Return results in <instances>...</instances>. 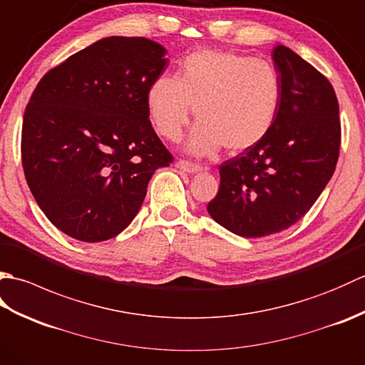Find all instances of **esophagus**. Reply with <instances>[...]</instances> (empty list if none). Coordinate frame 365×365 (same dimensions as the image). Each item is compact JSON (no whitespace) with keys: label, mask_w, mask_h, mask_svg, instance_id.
Instances as JSON below:
<instances>
[{"label":"esophagus","mask_w":365,"mask_h":365,"mask_svg":"<svg viewBox=\"0 0 365 365\" xmlns=\"http://www.w3.org/2000/svg\"><path fill=\"white\" fill-rule=\"evenodd\" d=\"M175 168L183 170V173H188V174H196V173H200V170H202V166L196 165V163L187 161V160H178L175 163Z\"/></svg>","instance_id":"obj_1"}]
</instances>
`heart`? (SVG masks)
Instances as JSON below:
<instances>
[{"label": "heart", "mask_w": 365, "mask_h": 365, "mask_svg": "<svg viewBox=\"0 0 365 365\" xmlns=\"http://www.w3.org/2000/svg\"><path fill=\"white\" fill-rule=\"evenodd\" d=\"M281 98V80L267 61L204 48L180 61L175 78L155 80L145 105L153 128L169 141L182 136L195 108L199 122L187 149L210 155L221 145L240 153L263 141L277 119Z\"/></svg>", "instance_id": "b5f03b06"}]
</instances>
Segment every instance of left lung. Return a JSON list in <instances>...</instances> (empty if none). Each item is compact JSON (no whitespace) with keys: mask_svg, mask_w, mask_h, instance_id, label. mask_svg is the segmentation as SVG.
<instances>
[{"mask_svg":"<svg viewBox=\"0 0 365 365\" xmlns=\"http://www.w3.org/2000/svg\"><path fill=\"white\" fill-rule=\"evenodd\" d=\"M281 80L277 119L257 145L220 166L212 218L245 238L289 229L304 216L331 180L340 147V119L331 83L297 53H271Z\"/></svg>","mask_w":365,"mask_h":365,"instance_id":"left-lung-1","label":"left lung"}]
</instances>
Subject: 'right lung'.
Here are the masks:
<instances>
[{
  "label": "right lung",
  "instance_id": "obj_1",
  "mask_svg": "<svg viewBox=\"0 0 365 365\" xmlns=\"http://www.w3.org/2000/svg\"><path fill=\"white\" fill-rule=\"evenodd\" d=\"M166 53L145 37H105L36 86L23 115V170L41 210L66 235L88 243L119 235L155 170L173 161L145 105Z\"/></svg>",
  "mask_w": 365,
  "mask_h": 365
}]
</instances>
